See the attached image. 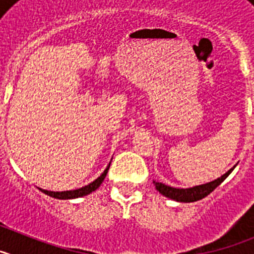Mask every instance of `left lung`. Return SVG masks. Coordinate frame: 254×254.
<instances>
[{
	"mask_svg": "<svg viewBox=\"0 0 254 254\" xmlns=\"http://www.w3.org/2000/svg\"><path fill=\"white\" fill-rule=\"evenodd\" d=\"M234 168L235 165L232 168V169L228 170L224 176L215 179V181L208 182V183H206V185L194 186V187L192 188H174L155 181H154V185H155V188H156V190L163 194V196L168 197V198H172L174 199V201H178V202H194V201H198V199H202L205 198L206 196H208V194H210L211 192L217 187V186H220L224 181H225L226 177L233 172Z\"/></svg>",
	"mask_w": 254,
	"mask_h": 254,
	"instance_id": "8db88e82",
	"label": "left lung"
}]
</instances>
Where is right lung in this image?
<instances>
[{
  "mask_svg": "<svg viewBox=\"0 0 254 254\" xmlns=\"http://www.w3.org/2000/svg\"><path fill=\"white\" fill-rule=\"evenodd\" d=\"M109 167H111V163H109V165L107 167V169L102 173V176H100L99 178H96L95 181L91 182L90 185L85 186V187H82V188H78V190H64V192H53V190H42V188H39V190H42L43 193H46V194H48V196L53 197V198H58V199H71V198H78V197L86 196V194L91 193V192H94V190H98V188L100 187V185H102L103 181H104L105 176H107Z\"/></svg>",
  "mask_w": 254,
  "mask_h": 254,
  "instance_id": "obj_1",
  "label": "right lung"
}]
</instances>
